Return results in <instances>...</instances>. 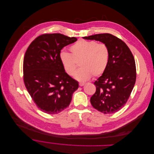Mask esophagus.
<instances>
[{
    "mask_svg": "<svg viewBox=\"0 0 154 154\" xmlns=\"http://www.w3.org/2000/svg\"><path fill=\"white\" fill-rule=\"evenodd\" d=\"M79 86L82 87V86H83V85H85V83H84V82H79Z\"/></svg>",
    "mask_w": 154,
    "mask_h": 154,
    "instance_id": "esophagus-1",
    "label": "esophagus"
}]
</instances>
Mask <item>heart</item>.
<instances>
[{
    "instance_id": "b5f03b06",
    "label": "heart",
    "mask_w": 154,
    "mask_h": 154,
    "mask_svg": "<svg viewBox=\"0 0 154 154\" xmlns=\"http://www.w3.org/2000/svg\"><path fill=\"white\" fill-rule=\"evenodd\" d=\"M71 54L61 51L60 61L66 73L70 76L75 74L78 64L81 67L75 78L80 81L89 79L91 75L97 77L106 70L110 57V50L107 44L96 41L79 40L70 47Z\"/></svg>"
}]
</instances>
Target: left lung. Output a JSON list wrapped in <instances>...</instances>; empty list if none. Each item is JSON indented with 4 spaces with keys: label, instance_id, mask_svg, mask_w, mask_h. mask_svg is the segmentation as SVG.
<instances>
[{
    "label": "left lung",
    "instance_id": "obj_1",
    "mask_svg": "<svg viewBox=\"0 0 154 154\" xmlns=\"http://www.w3.org/2000/svg\"><path fill=\"white\" fill-rule=\"evenodd\" d=\"M83 38L99 41L109 48L107 67L94 82L97 88L90 98V103L102 113H115L127 103L135 84L137 72L134 57L125 42L111 34H98Z\"/></svg>",
    "mask_w": 154,
    "mask_h": 154
}]
</instances>
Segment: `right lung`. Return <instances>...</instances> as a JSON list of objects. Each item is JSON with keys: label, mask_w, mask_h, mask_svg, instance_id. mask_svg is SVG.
<instances>
[{"label": "right lung", "mask_w": 154, "mask_h": 154, "mask_svg": "<svg viewBox=\"0 0 154 154\" xmlns=\"http://www.w3.org/2000/svg\"><path fill=\"white\" fill-rule=\"evenodd\" d=\"M76 41L60 33L43 34L25 52V87L36 106L46 113L57 114L67 108L79 87L78 81L66 73L59 59L60 50Z\"/></svg>", "instance_id": "obj_1"}]
</instances>
